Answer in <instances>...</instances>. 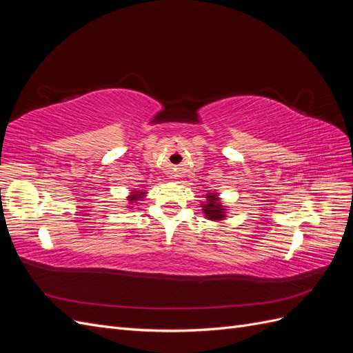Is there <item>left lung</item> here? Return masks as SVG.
Here are the masks:
<instances>
[{
    "mask_svg": "<svg viewBox=\"0 0 353 353\" xmlns=\"http://www.w3.org/2000/svg\"><path fill=\"white\" fill-rule=\"evenodd\" d=\"M218 193H209L206 194V201H201V212L210 221H223L227 216V208L222 205Z\"/></svg>",
    "mask_w": 353,
    "mask_h": 353,
    "instance_id": "left-lung-1",
    "label": "left lung"
}]
</instances>
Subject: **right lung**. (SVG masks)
Returning <instances> with one entry per match:
<instances>
[{
  "label": "right lung",
  "mask_w": 353,
  "mask_h": 353,
  "mask_svg": "<svg viewBox=\"0 0 353 353\" xmlns=\"http://www.w3.org/2000/svg\"><path fill=\"white\" fill-rule=\"evenodd\" d=\"M132 193L128 196L126 199H128V201H130V205H132V203H135L137 200H141V199H144L145 197V191H138V190H131ZM128 208H132V206H128Z\"/></svg>",
  "instance_id": "add662e5"
}]
</instances>
